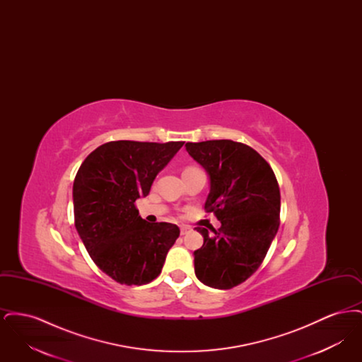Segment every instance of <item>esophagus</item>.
I'll list each match as a JSON object with an SVG mask.
<instances>
[{
    "instance_id": "obj_1",
    "label": "esophagus",
    "mask_w": 362,
    "mask_h": 362,
    "mask_svg": "<svg viewBox=\"0 0 362 362\" xmlns=\"http://www.w3.org/2000/svg\"><path fill=\"white\" fill-rule=\"evenodd\" d=\"M189 226H186V225H182V226H180V235H186V233H189Z\"/></svg>"
}]
</instances>
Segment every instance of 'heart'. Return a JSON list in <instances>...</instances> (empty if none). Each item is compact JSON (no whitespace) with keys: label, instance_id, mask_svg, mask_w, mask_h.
<instances>
[{"label":"heart","instance_id":"heart-1","mask_svg":"<svg viewBox=\"0 0 362 362\" xmlns=\"http://www.w3.org/2000/svg\"><path fill=\"white\" fill-rule=\"evenodd\" d=\"M191 170H195V168H194V167H187V168H186L183 173H187V171H191Z\"/></svg>","mask_w":362,"mask_h":362}]
</instances>
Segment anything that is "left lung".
Masks as SVG:
<instances>
[{
	"label": "left lung",
	"mask_w": 362,
	"mask_h": 362,
	"mask_svg": "<svg viewBox=\"0 0 362 362\" xmlns=\"http://www.w3.org/2000/svg\"><path fill=\"white\" fill-rule=\"evenodd\" d=\"M189 155L210 176L205 211L221 226L194 251L197 278L214 289H232L248 279L266 257L279 226L281 194L270 164L251 146L230 139L187 142Z\"/></svg>",
	"instance_id": "1"
}]
</instances>
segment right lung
Instances as JSON below:
<instances>
[{"mask_svg": "<svg viewBox=\"0 0 362 362\" xmlns=\"http://www.w3.org/2000/svg\"><path fill=\"white\" fill-rule=\"evenodd\" d=\"M183 141H111L86 156L73 183L74 225L95 264L122 285H145L161 273L179 238L175 224H149L136 207Z\"/></svg>", "mask_w": 362, "mask_h": 362, "instance_id": "1", "label": "right lung"}]
</instances>
